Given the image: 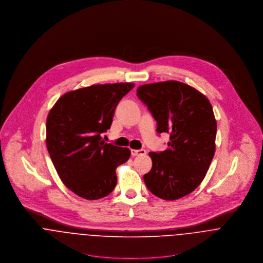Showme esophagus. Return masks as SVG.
Here are the masks:
<instances>
[{
    "label": "esophagus",
    "mask_w": 263,
    "mask_h": 263,
    "mask_svg": "<svg viewBox=\"0 0 263 263\" xmlns=\"http://www.w3.org/2000/svg\"><path fill=\"white\" fill-rule=\"evenodd\" d=\"M147 152L144 149H141V150H132V156L136 157V156H144L146 155Z\"/></svg>",
    "instance_id": "obj_1"
}]
</instances>
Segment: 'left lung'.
I'll return each instance as SVG.
<instances>
[{
    "instance_id": "8db88e82",
    "label": "left lung",
    "mask_w": 263,
    "mask_h": 263,
    "mask_svg": "<svg viewBox=\"0 0 263 263\" xmlns=\"http://www.w3.org/2000/svg\"><path fill=\"white\" fill-rule=\"evenodd\" d=\"M137 96L157 121V133L170 135L167 150L149 153L153 166L144 181L162 199L181 198L201 183L214 158L213 107L204 95L177 81L142 85Z\"/></svg>"
}]
</instances>
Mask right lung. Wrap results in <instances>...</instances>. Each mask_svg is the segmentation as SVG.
<instances>
[{
  "label": "right lung",
  "mask_w": 263,
  "mask_h": 263,
  "mask_svg": "<svg viewBox=\"0 0 263 263\" xmlns=\"http://www.w3.org/2000/svg\"><path fill=\"white\" fill-rule=\"evenodd\" d=\"M135 85H92L64 94L46 119V147L64 184L77 195L95 200L112 192L115 170L130 151L104 143L101 134L112 123L118 102Z\"/></svg>",
  "instance_id": "1"
}]
</instances>
